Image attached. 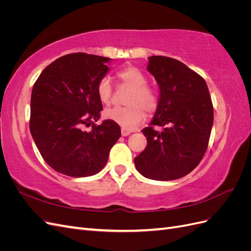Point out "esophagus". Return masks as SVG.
Segmentation results:
<instances>
[{
  "label": "esophagus",
  "mask_w": 251,
  "mask_h": 251,
  "mask_svg": "<svg viewBox=\"0 0 251 251\" xmlns=\"http://www.w3.org/2000/svg\"><path fill=\"white\" fill-rule=\"evenodd\" d=\"M132 133V131H130V130H126V128H121V135L123 136H127V135H130Z\"/></svg>",
  "instance_id": "obj_1"
}]
</instances>
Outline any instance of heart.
<instances>
[{"label": "heart", "instance_id": "heart-1", "mask_svg": "<svg viewBox=\"0 0 251 251\" xmlns=\"http://www.w3.org/2000/svg\"><path fill=\"white\" fill-rule=\"evenodd\" d=\"M120 85L130 89L126 98V107H115L104 111V117L114 121L126 130L135 127L146 117L154 114L159 108L158 91L147 85L148 78L142 71L134 66H126L117 71ZM96 93L102 104H109L113 98L114 89L108 77H102L97 83Z\"/></svg>", "mask_w": 251, "mask_h": 251}]
</instances>
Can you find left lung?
Here are the masks:
<instances>
[{"label": "left lung", "mask_w": 251, "mask_h": 251, "mask_svg": "<svg viewBox=\"0 0 251 251\" xmlns=\"http://www.w3.org/2000/svg\"><path fill=\"white\" fill-rule=\"evenodd\" d=\"M148 70L158 82L160 101L151 126L141 131L147 148L134 162L147 178L179 179L200 163L207 150L214 123L209 91L201 75L175 58L151 56Z\"/></svg>", "instance_id": "obj_1"}]
</instances>
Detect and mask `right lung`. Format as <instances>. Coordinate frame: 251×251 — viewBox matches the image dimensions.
Returning <instances> with one entry per match:
<instances>
[{"instance_id": "obj_1", "label": "right lung", "mask_w": 251, "mask_h": 251, "mask_svg": "<svg viewBox=\"0 0 251 251\" xmlns=\"http://www.w3.org/2000/svg\"><path fill=\"white\" fill-rule=\"evenodd\" d=\"M109 60L71 53L45 68L33 85L30 132L44 160L66 176L80 178L100 172L121 135L112 120L94 124L102 110L96 87L109 70Z\"/></svg>"}]
</instances>
